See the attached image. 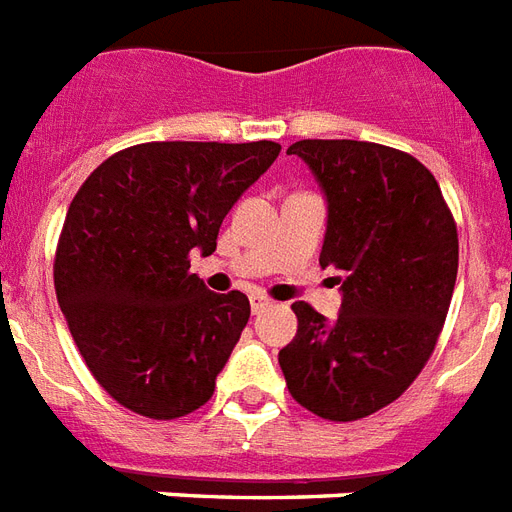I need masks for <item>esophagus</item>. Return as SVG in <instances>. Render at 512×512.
Returning <instances> with one entry per match:
<instances>
[{
    "instance_id": "obj_1",
    "label": "esophagus",
    "mask_w": 512,
    "mask_h": 512,
    "mask_svg": "<svg viewBox=\"0 0 512 512\" xmlns=\"http://www.w3.org/2000/svg\"><path fill=\"white\" fill-rule=\"evenodd\" d=\"M249 305H252V313H263L265 308H268V297H263V295H249Z\"/></svg>"
}]
</instances>
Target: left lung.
Listing matches in <instances>:
<instances>
[{
	"instance_id": "left-lung-1",
	"label": "left lung",
	"mask_w": 512,
	"mask_h": 512,
	"mask_svg": "<svg viewBox=\"0 0 512 512\" xmlns=\"http://www.w3.org/2000/svg\"><path fill=\"white\" fill-rule=\"evenodd\" d=\"M327 199L321 268L335 265V321L295 303L279 350L297 404L350 422L396 401L430 358L457 281V225L436 177L414 156L364 140H297Z\"/></svg>"
}]
</instances>
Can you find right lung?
I'll use <instances>...</instances> for the list:
<instances>
[{"label":"right lung","mask_w":512,"mask_h":512,"mask_svg":"<svg viewBox=\"0 0 512 512\" xmlns=\"http://www.w3.org/2000/svg\"><path fill=\"white\" fill-rule=\"evenodd\" d=\"M279 151L273 140L143 143L106 159L71 201L58 305L92 377L132 412L175 420L215 393L249 300L209 292L188 257L215 252L223 217Z\"/></svg>","instance_id":"1"}]
</instances>
